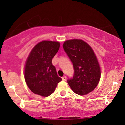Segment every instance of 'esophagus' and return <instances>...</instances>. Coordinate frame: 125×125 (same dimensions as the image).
<instances>
[{
    "instance_id": "34e87169",
    "label": "esophagus",
    "mask_w": 125,
    "mask_h": 125,
    "mask_svg": "<svg viewBox=\"0 0 125 125\" xmlns=\"http://www.w3.org/2000/svg\"><path fill=\"white\" fill-rule=\"evenodd\" d=\"M62 79V80H64V81H66V79H67V77H66V76H63Z\"/></svg>"
}]
</instances>
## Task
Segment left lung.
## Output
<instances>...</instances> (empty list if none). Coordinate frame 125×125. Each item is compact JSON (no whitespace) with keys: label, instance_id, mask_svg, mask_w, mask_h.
I'll list each match as a JSON object with an SVG mask.
<instances>
[{"label":"left lung","instance_id":"1","mask_svg":"<svg viewBox=\"0 0 125 125\" xmlns=\"http://www.w3.org/2000/svg\"><path fill=\"white\" fill-rule=\"evenodd\" d=\"M64 50L73 63L74 76L67 80L72 90L80 95L93 91L100 79V68L94 51L85 41L71 39L65 42Z\"/></svg>","mask_w":125,"mask_h":125}]
</instances>
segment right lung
I'll return each mask as SVG.
<instances>
[{"instance_id":"add662e5","label":"right lung","mask_w":125,"mask_h":125,"mask_svg":"<svg viewBox=\"0 0 125 125\" xmlns=\"http://www.w3.org/2000/svg\"><path fill=\"white\" fill-rule=\"evenodd\" d=\"M60 47L58 42L43 40L36 45L28 57L25 67L26 85L34 94L48 97L62 80L52 64Z\"/></svg>"}]
</instances>
